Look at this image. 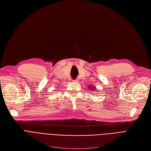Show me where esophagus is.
I'll use <instances>...</instances> for the list:
<instances>
[{"instance_id": "34e87169", "label": "esophagus", "mask_w": 151, "mask_h": 151, "mask_svg": "<svg viewBox=\"0 0 151 151\" xmlns=\"http://www.w3.org/2000/svg\"><path fill=\"white\" fill-rule=\"evenodd\" d=\"M73 81L74 83H78V79H76V80H73Z\"/></svg>"}]
</instances>
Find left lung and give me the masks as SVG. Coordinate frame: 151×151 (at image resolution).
Returning a JSON list of instances; mask_svg holds the SVG:
<instances>
[{"label":"left lung","mask_w":151,"mask_h":151,"mask_svg":"<svg viewBox=\"0 0 151 151\" xmlns=\"http://www.w3.org/2000/svg\"><path fill=\"white\" fill-rule=\"evenodd\" d=\"M89 89H91V90H92V91H96V87H93L92 86H89Z\"/></svg>","instance_id":"left-lung-1"}]
</instances>
